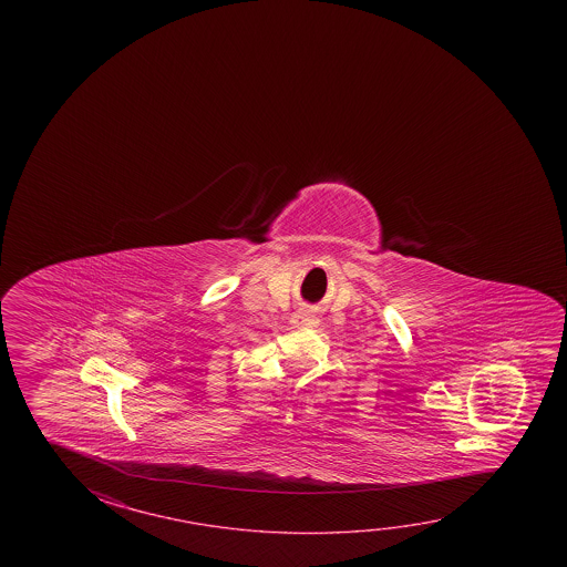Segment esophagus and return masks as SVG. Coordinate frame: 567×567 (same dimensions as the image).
<instances>
[{
  "instance_id": "1",
  "label": "esophagus",
  "mask_w": 567,
  "mask_h": 567,
  "mask_svg": "<svg viewBox=\"0 0 567 567\" xmlns=\"http://www.w3.org/2000/svg\"><path fill=\"white\" fill-rule=\"evenodd\" d=\"M316 320H318V318H316L312 310H308V308H300L298 312L290 316V326H292V328H308V326H315Z\"/></svg>"
}]
</instances>
